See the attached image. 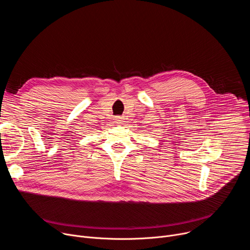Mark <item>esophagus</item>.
<instances>
[{
  "instance_id": "1",
  "label": "esophagus",
  "mask_w": 250,
  "mask_h": 250,
  "mask_svg": "<svg viewBox=\"0 0 250 250\" xmlns=\"http://www.w3.org/2000/svg\"><path fill=\"white\" fill-rule=\"evenodd\" d=\"M123 121H124V118H123V117H121V116H118V117H116V118L114 119V122H115V123H117V124L123 123Z\"/></svg>"
}]
</instances>
